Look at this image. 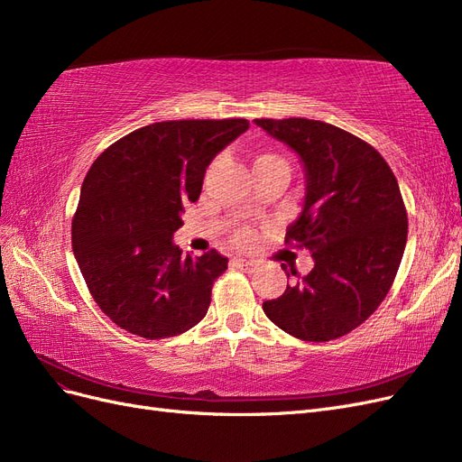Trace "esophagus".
Listing matches in <instances>:
<instances>
[{"mask_svg":"<svg viewBox=\"0 0 462 462\" xmlns=\"http://www.w3.org/2000/svg\"><path fill=\"white\" fill-rule=\"evenodd\" d=\"M235 263L239 265V268L246 270V272H254V270L258 268V265H260L256 260H246V258H236Z\"/></svg>","mask_w":462,"mask_h":462,"instance_id":"1","label":"esophagus"}]
</instances>
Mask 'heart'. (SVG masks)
I'll list each match as a JSON object with an SVG mask.
<instances>
[{
    "mask_svg": "<svg viewBox=\"0 0 462 462\" xmlns=\"http://www.w3.org/2000/svg\"><path fill=\"white\" fill-rule=\"evenodd\" d=\"M262 165H283V167H287V170H289L285 158L279 156V153H273V152L260 153V156L254 162V167H262ZM235 241L241 243V245H246L250 241V231H246V229L239 231V233H236V239Z\"/></svg>",
    "mask_w": 462,
    "mask_h": 462,
    "instance_id": "1",
    "label": "heart"
}]
</instances>
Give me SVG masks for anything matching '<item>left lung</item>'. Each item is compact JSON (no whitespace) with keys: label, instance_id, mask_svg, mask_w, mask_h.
<instances>
[{"label":"left lung","instance_id":"8db88e82","mask_svg":"<svg viewBox=\"0 0 462 462\" xmlns=\"http://www.w3.org/2000/svg\"><path fill=\"white\" fill-rule=\"evenodd\" d=\"M254 123L302 163V209L285 239L314 258L309 275L262 309L302 341L343 337L374 314L397 275L409 229L397 179L380 152L335 125L300 117Z\"/></svg>","mask_w":462,"mask_h":462}]
</instances>
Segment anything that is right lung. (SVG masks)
Returning a JSON list of instances; mask_svg holds the SVG:
<instances>
[{
    "label": "right lung",
    "instance_id": "add662e5",
    "mask_svg": "<svg viewBox=\"0 0 462 462\" xmlns=\"http://www.w3.org/2000/svg\"><path fill=\"white\" fill-rule=\"evenodd\" d=\"M246 119L162 121L100 153L80 189L71 241L90 295L138 337L185 333L206 316L227 258L183 256L173 233L197 202L208 165L248 129Z\"/></svg>",
    "mask_w": 462,
    "mask_h": 462
}]
</instances>
